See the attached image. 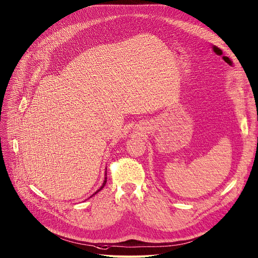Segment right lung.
Here are the masks:
<instances>
[{
	"label": "right lung",
	"mask_w": 258,
	"mask_h": 258,
	"mask_svg": "<svg viewBox=\"0 0 258 258\" xmlns=\"http://www.w3.org/2000/svg\"><path fill=\"white\" fill-rule=\"evenodd\" d=\"M106 179H107V177H106V171H105V177H104V180H103V183H102V185H101V186H100V188H98V189H97V191H96V192H95V193H94V194H93V195H92L91 197H93V196H94V195H96V194H97L98 192H100V191H101V189H102V188L104 187V185H105V183H106ZM91 197H89V198H91Z\"/></svg>",
	"instance_id": "obj_1"
}]
</instances>
